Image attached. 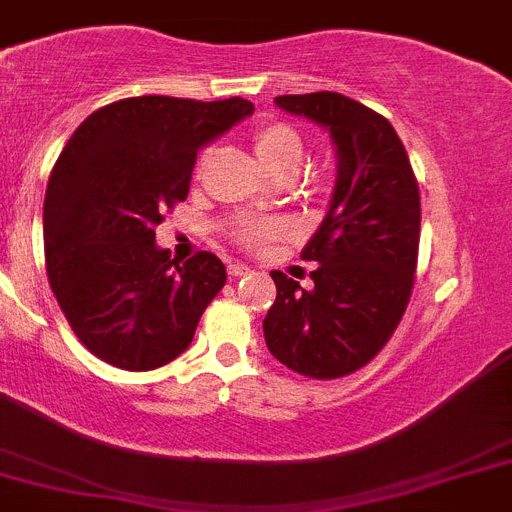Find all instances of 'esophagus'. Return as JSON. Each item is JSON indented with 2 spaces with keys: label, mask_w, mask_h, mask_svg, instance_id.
<instances>
[{
  "label": "esophagus",
  "mask_w": 512,
  "mask_h": 512,
  "mask_svg": "<svg viewBox=\"0 0 512 512\" xmlns=\"http://www.w3.org/2000/svg\"><path fill=\"white\" fill-rule=\"evenodd\" d=\"M248 271H251V269H248L246 264H238V261H236V264H231V266H228V274H231L233 279H238V276H246Z\"/></svg>",
  "instance_id": "esophagus-1"
}]
</instances>
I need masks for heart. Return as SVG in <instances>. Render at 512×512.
Here are the masks:
<instances>
[{"instance_id":"b5f03b06","label":"heart","mask_w":512,"mask_h":512,"mask_svg":"<svg viewBox=\"0 0 512 512\" xmlns=\"http://www.w3.org/2000/svg\"><path fill=\"white\" fill-rule=\"evenodd\" d=\"M253 152L271 175L297 172L304 157V142L294 126L284 124V121H266L253 131ZM276 236H279L276 223H246L236 233L238 243H243L246 248H256Z\"/></svg>"}]
</instances>
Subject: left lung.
Instances as JSON below:
<instances>
[{
    "label": "left lung",
    "mask_w": 512,
    "mask_h": 512,
    "mask_svg": "<svg viewBox=\"0 0 512 512\" xmlns=\"http://www.w3.org/2000/svg\"><path fill=\"white\" fill-rule=\"evenodd\" d=\"M276 106L330 131L337 180L325 220L304 246L312 289L271 271L276 302L264 320L279 363L317 381L368 365L391 340L411 299L421 198L391 121L332 91L276 96Z\"/></svg>",
    "instance_id": "obj_1"
}]
</instances>
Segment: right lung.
<instances>
[{
	"label": "right lung",
	"mask_w": 512,
	"mask_h": 512,
	"mask_svg": "<svg viewBox=\"0 0 512 512\" xmlns=\"http://www.w3.org/2000/svg\"><path fill=\"white\" fill-rule=\"evenodd\" d=\"M251 114L238 96L124 98L60 152L42 210L45 266L75 337L103 363L139 373L190 348L225 266L210 251L170 259L154 228L187 198L198 149Z\"/></svg>",
	"instance_id": "obj_1"
}]
</instances>
